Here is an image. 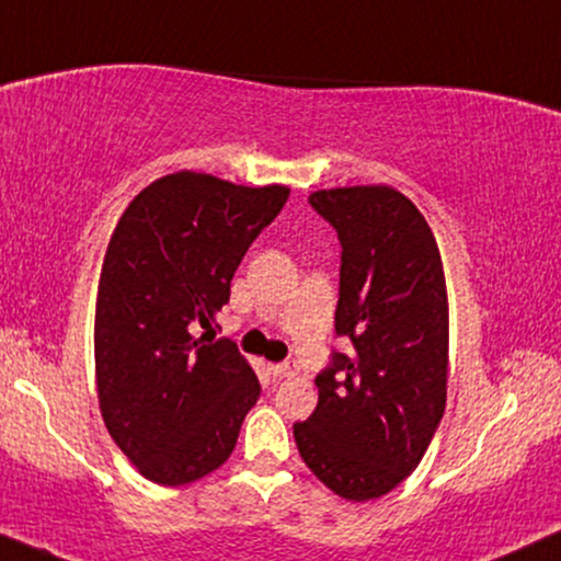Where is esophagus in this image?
<instances>
[{
	"mask_svg": "<svg viewBox=\"0 0 561 561\" xmlns=\"http://www.w3.org/2000/svg\"><path fill=\"white\" fill-rule=\"evenodd\" d=\"M296 373H298L296 359H286V363H275V365H271V375H273V378H294Z\"/></svg>",
	"mask_w": 561,
	"mask_h": 561,
	"instance_id": "1",
	"label": "esophagus"
}]
</instances>
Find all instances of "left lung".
Returning a JSON list of instances; mask_svg holds the SVG:
<instances>
[{
    "label": "left lung",
    "mask_w": 561,
    "mask_h": 561,
    "mask_svg": "<svg viewBox=\"0 0 561 561\" xmlns=\"http://www.w3.org/2000/svg\"><path fill=\"white\" fill-rule=\"evenodd\" d=\"M311 209L340 237L336 336L319 403L294 424L309 470L347 501H370L416 470L447 403L449 311L426 219L390 186L329 188Z\"/></svg>",
    "instance_id": "left-lung-1"
}]
</instances>
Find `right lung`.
Wrapping results in <instances>:
<instances>
[{
    "label": "right lung",
    "mask_w": 561,
    "mask_h": 561,
    "mask_svg": "<svg viewBox=\"0 0 561 561\" xmlns=\"http://www.w3.org/2000/svg\"><path fill=\"white\" fill-rule=\"evenodd\" d=\"M286 186H234L181 171L142 188L106 248L94 357L104 424L158 485H186L232 455L260 382L232 340L194 336L229 301Z\"/></svg>",
    "instance_id": "obj_1"
}]
</instances>
